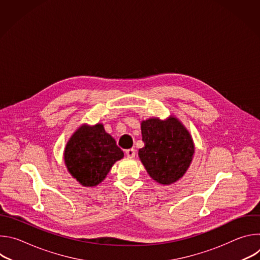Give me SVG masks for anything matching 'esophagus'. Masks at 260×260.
I'll list each match as a JSON object with an SVG mask.
<instances>
[{
  "label": "esophagus",
  "mask_w": 260,
  "mask_h": 260,
  "mask_svg": "<svg viewBox=\"0 0 260 260\" xmlns=\"http://www.w3.org/2000/svg\"><path fill=\"white\" fill-rule=\"evenodd\" d=\"M125 154L128 158H133L136 155V150L133 149V148H132V149H127V150H125Z\"/></svg>",
  "instance_id": "esophagus-1"
}]
</instances>
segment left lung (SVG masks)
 I'll use <instances>...</instances> for the list:
<instances>
[{
    "label": "left lung",
    "instance_id": "left-lung-1",
    "mask_svg": "<svg viewBox=\"0 0 260 260\" xmlns=\"http://www.w3.org/2000/svg\"><path fill=\"white\" fill-rule=\"evenodd\" d=\"M144 147L139 156L147 173L156 182L169 185L187 171L194 153L192 139L182 123L171 117L168 120L150 118L141 123Z\"/></svg>",
    "mask_w": 260,
    "mask_h": 260
}]
</instances>
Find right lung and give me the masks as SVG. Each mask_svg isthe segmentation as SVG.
<instances>
[{"label":"right lung","instance_id":"right-lung-1","mask_svg":"<svg viewBox=\"0 0 260 260\" xmlns=\"http://www.w3.org/2000/svg\"><path fill=\"white\" fill-rule=\"evenodd\" d=\"M123 152L115 140L107 134L103 124L82 125L69 140L64 149V162L83 186L101 183Z\"/></svg>","mask_w":260,"mask_h":260}]
</instances>
